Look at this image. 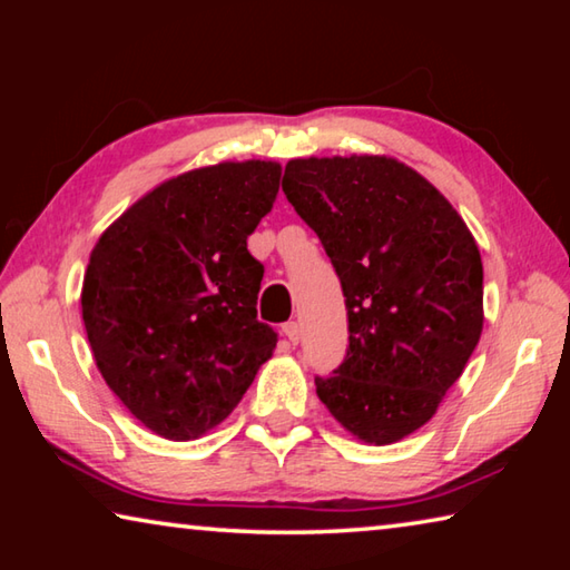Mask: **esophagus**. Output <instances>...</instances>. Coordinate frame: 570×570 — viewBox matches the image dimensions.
Wrapping results in <instances>:
<instances>
[{"label":"esophagus","instance_id":"obj_1","mask_svg":"<svg viewBox=\"0 0 570 570\" xmlns=\"http://www.w3.org/2000/svg\"><path fill=\"white\" fill-rule=\"evenodd\" d=\"M284 334H286L288 342L298 344V340H302V326H298L296 322H286L284 324Z\"/></svg>","mask_w":570,"mask_h":570}]
</instances>
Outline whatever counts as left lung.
<instances>
[{
    "instance_id": "1",
    "label": "left lung",
    "mask_w": 570,
    "mask_h": 570,
    "mask_svg": "<svg viewBox=\"0 0 570 570\" xmlns=\"http://www.w3.org/2000/svg\"><path fill=\"white\" fill-rule=\"evenodd\" d=\"M284 193L342 282L350 350L316 394L366 445L432 420L482 334V262L450 200L387 156L294 158Z\"/></svg>"
}]
</instances>
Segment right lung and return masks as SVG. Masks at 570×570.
Wrapping results in <instances>:
<instances>
[{
  "instance_id": "1",
  "label": "right lung",
  "mask_w": 570,
  "mask_h": 570,
  "mask_svg": "<svg viewBox=\"0 0 570 570\" xmlns=\"http://www.w3.org/2000/svg\"><path fill=\"white\" fill-rule=\"evenodd\" d=\"M282 166L226 160L163 180L98 238L82 282L95 364L156 435L198 440L272 360L256 320L264 266L246 238L274 208Z\"/></svg>"
}]
</instances>
